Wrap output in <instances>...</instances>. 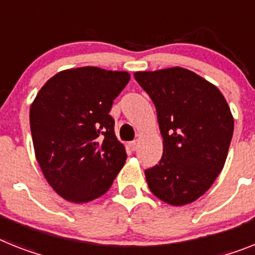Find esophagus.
I'll return each instance as SVG.
<instances>
[{"label":"esophagus","instance_id":"obj_1","mask_svg":"<svg viewBox=\"0 0 255 255\" xmlns=\"http://www.w3.org/2000/svg\"><path fill=\"white\" fill-rule=\"evenodd\" d=\"M137 141L134 140V141H131V142H128V147H129V149H131L132 151H134L136 150V149H137Z\"/></svg>","mask_w":255,"mask_h":255}]
</instances>
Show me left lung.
Here are the masks:
<instances>
[{
    "instance_id": "obj_1",
    "label": "left lung",
    "mask_w": 255,
    "mask_h": 255,
    "mask_svg": "<svg viewBox=\"0 0 255 255\" xmlns=\"http://www.w3.org/2000/svg\"><path fill=\"white\" fill-rule=\"evenodd\" d=\"M151 98L163 137L159 163L145 170L151 193L172 206L200 198L223 170L233 117L217 87L187 68L134 72Z\"/></svg>"
}]
</instances>
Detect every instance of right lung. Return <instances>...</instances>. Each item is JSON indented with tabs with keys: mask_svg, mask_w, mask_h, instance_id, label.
Instances as JSON below:
<instances>
[{
	"mask_svg": "<svg viewBox=\"0 0 255 255\" xmlns=\"http://www.w3.org/2000/svg\"><path fill=\"white\" fill-rule=\"evenodd\" d=\"M129 79L126 71L92 66L65 70L49 79L32 102L36 159L65 200L83 204L101 197L126 163L109 113Z\"/></svg>",
	"mask_w": 255,
	"mask_h": 255,
	"instance_id": "1",
	"label": "right lung"
}]
</instances>
